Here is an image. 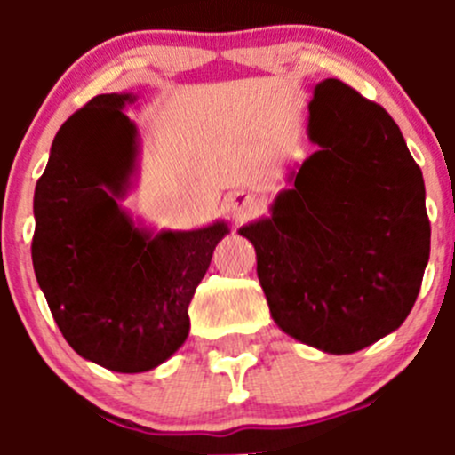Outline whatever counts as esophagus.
Instances as JSON below:
<instances>
[{
	"label": "esophagus",
	"instance_id": "1",
	"mask_svg": "<svg viewBox=\"0 0 455 455\" xmlns=\"http://www.w3.org/2000/svg\"><path fill=\"white\" fill-rule=\"evenodd\" d=\"M224 209L233 215V218H249L257 211V200L244 191H235V194L224 198Z\"/></svg>",
	"mask_w": 455,
	"mask_h": 455
}]
</instances>
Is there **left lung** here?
Wrapping results in <instances>:
<instances>
[{"instance_id":"left-lung-1","label":"left lung","mask_w":455,"mask_h":455,"mask_svg":"<svg viewBox=\"0 0 455 455\" xmlns=\"http://www.w3.org/2000/svg\"><path fill=\"white\" fill-rule=\"evenodd\" d=\"M310 140L321 147L240 228L275 323L330 355H352L407 319L429 261L423 172L380 105L337 79L315 87Z\"/></svg>"}]
</instances>
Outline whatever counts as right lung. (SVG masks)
<instances>
[{"mask_svg":"<svg viewBox=\"0 0 455 455\" xmlns=\"http://www.w3.org/2000/svg\"><path fill=\"white\" fill-rule=\"evenodd\" d=\"M132 94L72 114L35 189L32 266L72 350L112 371L154 370L189 334V304L224 222L149 235L118 206L134 169Z\"/></svg>","mask_w":455,"mask_h":455,"instance_id":"obj_1","label":"right lung"}]
</instances>
